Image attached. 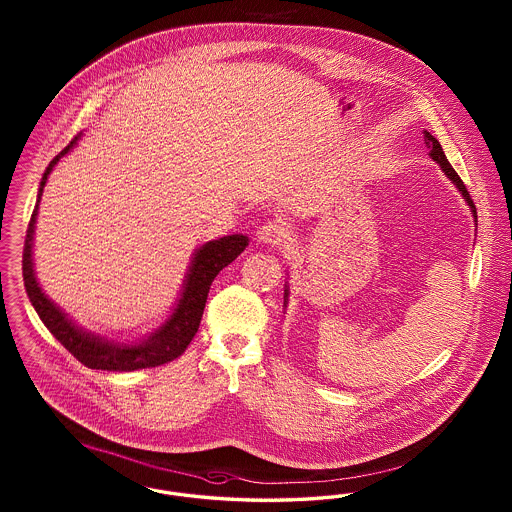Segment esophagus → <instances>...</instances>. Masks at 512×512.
Wrapping results in <instances>:
<instances>
[{
	"mask_svg": "<svg viewBox=\"0 0 512 512\" xmlns=\"http://www.w3.org/2000/svg\"><path fill=\"white\" fill-rule=\"evenodd\" d=\"M257 240L261 244L280 245L286 240V228L278 222H265L257 230Z\"/></svg>",
	"mask_w": 512,
	"mask_h": 512,
	"instance_id": "34e87169",
	"label": "esophagus"
}]
</instances>
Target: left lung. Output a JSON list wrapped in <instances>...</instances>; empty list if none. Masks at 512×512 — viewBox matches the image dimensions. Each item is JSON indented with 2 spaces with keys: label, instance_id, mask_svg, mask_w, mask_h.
Returning a JSON list of instances; mask_svg holds the SVG:
<instances>
[{
  "label": "left lung",
  "instance_id": "8db88e82",
  "mask_svg": "<svg viewBox=\"0 0 512 512\" xmlns=\"http://www.w3.org/2000/svg\"><path fill=\"white\" fill-rule=\"evenodd\" d=\"M424 144L428 146L430 149V157L438 163L439 167H441V171L447 174V178L459 188V192L463 194L464 201L468 203V207H470V211H472V217H474V222H478V215H476V205H474V201H472V197L468 194V190H466V186H464L463 180H461V176L455 172V169L451 167V163L447 161V157H445V153H443V149H441V144H439L438 140L430 134V132H426L424 130ZM286 295L284 297H288V286H286ZM284 305H286V299H284Z\"/></svg>",
  "mask_w": 512,
  "mask_h": 512
}]
</instances>
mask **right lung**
I'll use <instances>...</instances> for the list:
<instances>
[{
	"instance_id": "obj_1",
	"label": "right lung",
	"mask_w": 512,
	"mask_h": 512,
	"mask_svg": "<svg viewBox=\"0 0 512 512\" xmlns=\"http://www.w3.org/2000/svg\"><path fill=\"white\" fill-rule=\"evenodd\" d=\"M78 140H80V134L74 136L71 144L59 155L53 157L38 188V199L28 222L25 249H23V278H25L28 299L36 309L38 317L42 318V322L46 324V328L55 336V340L61 341V345L88 368L130 372V370L171 363L176 357H180L190 345V341L194 340L195 332L203 317L205 303H207V293L211 290L215 276L244 251L249 240L244 234H232V236L207 242L199 249H195L192 265L182 286L184 290L180 293V299L171 317L165 320L161 328L151 332V336H147L144 340L136 343H117V341L96 336L92 332H84L49 299L46 293L42 292L34 274V261H32V242H34V228H36L34 224H36L38 205L42 199L44 186L48 182L49 172L53 171V167L59 163L61 157H65L76 146Z\"/></svg>"
}]
</instances>
